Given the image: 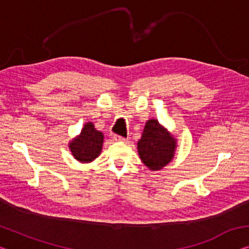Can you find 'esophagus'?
Masks as SVG:
<instances>
[{
	"label": "esophagus",
	"mask_w": 249,
	"mask_h": 249,
	"mask_svg": "<svg viewBox=\"0 0 249 249\" xmlns=\"http://www.w3.org/2000/svg\"><path fill=\"white\" fill-rule=\"evenodd\" d=\"M115 141H117V142H127V139H125V137H122V136H118V135H115L114 136Z\"/></svg>",
	"instance_id": "34e87169"
}]
</instances>
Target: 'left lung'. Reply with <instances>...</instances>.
Here are the masks:
<instances>
[{
  "label": "left lung",
  "mask_w": 249,
  "mask_h": 249,
  "mask_svg": "<svg viewBox=\"0 0 249 249\" xmlns=\"http://www.w3.org/2000/svg\"><path fill=\"white\" fill-rule=\"evenodd\" d=\"M178 142L176 136L158 120L151 118L137 142L140 159L151 171H160L173 160Z\"/></svg>",
  "instance_id": "8db88e82"
}]
</instances>
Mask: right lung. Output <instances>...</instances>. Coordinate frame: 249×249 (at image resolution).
Returning a JSON list of instances; mask_svg holds the SVG:
<instances>
[{"mask_svg":"<svg viewBox=\"0 0 249 249\" xmlns=\"http://www.w3.org/2000/svg\"><path fill=\"white\" fill-rule=\"evenodd\" d=\"M104 134L95 128L92 122H88L81 128L79 135L70 141L68 146L72 157L80 163H90L99 157L103 150Z\"/></svg>","mask_w":249,"mask_h":249,"instance_id":"1","label":"right lung"}]
</instances>
